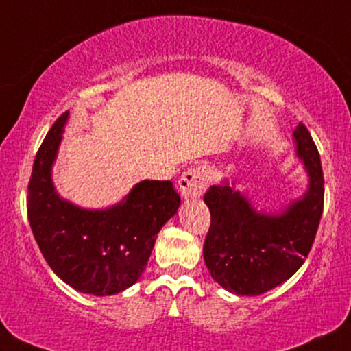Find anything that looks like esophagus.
<instances>
[{
	"label": "esophagus",
	"instance_id": "esophagus-1",
	"mask_svg": "<svg viewBox=\"0 0 351 351\" xmlns=\"http://www.w3.org/2000/svg\"><path fill=\"white\" fill-rule=\"evenodd\" d=\"M210 183V170L207 165L191 167L180 178V193L184 199L201 197Z\"/></svg>",
	"mask_w": 351,
	"mask_h": 351
}]
</instances>
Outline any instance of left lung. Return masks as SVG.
<instances>
[{"mask_svg": "<svg viewBox=\"0 0 351 351\" xmlns=\"http://www.w3.org/2000/svg\"><path fill=\"white\" fill-rule=\"evenodd\" d=\"M293 139L309 186L280 214L257 212L227 180L204 194L210 210L204 261L212 278L232 293L256 296L272 290L288 280L311 251L324 207L321 157L303 123Z\"/></svg>", "mask_w": 351, "mask_h": 351, "instance_id": "left-lung-1", "label": "left lung"}]
</instances>
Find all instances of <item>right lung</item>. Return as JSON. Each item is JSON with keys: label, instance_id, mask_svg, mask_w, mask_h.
<instances>
[{"label": "right lung", "instance_id": "right-lung-1", "mask_svg": "<svg viewBox=\"0 0 351 351\" xmlns=\"http://www.w3.org/2000/svg\"><path fill=\"white\" fill-rule=\"evenodd\" d=\"M66 112L35 155L29 181L27 215L48 265L81 293L117 295L134 285L154 250L157 233L178 210L171 181L144 180L117 206L87 210L60 197L51 167L63 139Z\"/></svg>", "mask_w": 351, "mask_h": 351}]
</instances>
